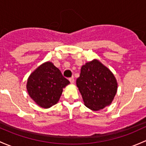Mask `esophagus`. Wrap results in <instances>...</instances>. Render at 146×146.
<instances>
[{"label": "esophagus", "mask_w": 146, "mask_h": 146, "mask_svg": "<svg viewBox=\"0 0 146 146\" xmlns=\"http://www.w3.org/2000/svg\"><path fill=\"white\" fill-rule=\"evenodd\" d=\"M69 81H70V83H73V82H74V78L73 77H71V78H69Z\"/></svg>", "instance_id": "obj_1"}]
</instances>
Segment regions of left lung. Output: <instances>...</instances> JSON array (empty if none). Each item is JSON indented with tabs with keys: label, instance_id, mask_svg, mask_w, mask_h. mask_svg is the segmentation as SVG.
Here are the masks:
<instances>
[{
	"label": "left lung",
	"instance_id": "1",
	"mask_svg": "<svg viewBox=\"0 0 146 146\" xmlns=\"http://www.w3.org/2000/svg\"><path fill=\"white\" fill-rule=\"evenodd\" d=\"M76 85L85 105L92 110L103 109L110 105L117 90L114 75L98 60L82 66Z\"/></svg>",
	"mask_w": 146,
	"mask_h": 146
}]
</instances>
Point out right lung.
I'll return each mask as SVG.
<instances>
[{
    "label": "right lung",
    "mask_w": 146,
    "mask_h": 146,
    "mask_svg": "<svg viewBox=\"0 0 146 146\" xmlns=\"http://www.w3.org/2000/svg\"><path fill=\"white\" fill-rule=\"evenodd\" d=\"M70 83L59 68L51 62L40 66L31 74L27 82V91L38 105L47 108L59 101L63 88Z\"/></svg>",
    "instance_id": "obj_1"
}]
</instances>
